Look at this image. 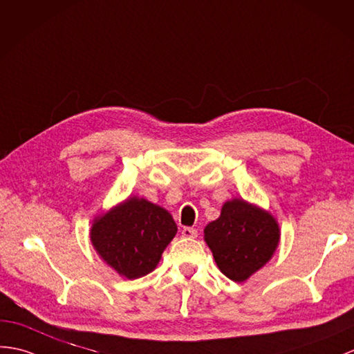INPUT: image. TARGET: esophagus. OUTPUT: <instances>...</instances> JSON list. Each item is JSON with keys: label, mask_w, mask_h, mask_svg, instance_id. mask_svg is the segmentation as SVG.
<instances>
[{"label": "esophagus", "mask_w": 354, "mask_h": 354, "mask_svg": "<svg viewBox=\"0 0 354 354\" xmlns=\"http://www.w3.org/2000/svg\"><path fill=\"white\" fill-rule=\"evenodd\" d=\"M180 234H183V236H185V238H196L197 236V231L194 227H184L183 231H180Z\"/></svg>", "instance_id": "obj_1"}]
</instances>
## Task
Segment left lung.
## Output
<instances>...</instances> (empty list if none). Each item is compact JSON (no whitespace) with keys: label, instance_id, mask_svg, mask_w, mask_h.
<instances>
[{"label":"left lung","instance_id":"8db88e82","mask_svg":"<svg viewBox=\"0 0 354 354\" xmlns=\"http://www.w3.org/2000/svg\"><path fill=\"white\" fill-rule=\"evenodd\" d=\"M205 241L221 273L244 282L266 266L279 243V226L268 212L241 199L229 201L205 227Z\"/></svg>","mask_w":354,"mask_h":354}]
</instances>
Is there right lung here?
Masks as SVG:
<instances>
[{
	"label": "right lung",
	"mask_w": 354,
	"mask_h": 354,
	"mask_svg": "<svg viewBox=\"0 0 354 354\" xmlns=\"http://www.w3.org/2000/svg\"><path fill=\"white\" fill-rule=\"evenodd\" d=\"M176 231L174 217L166 209L131 197L96 218L90 238L106 264L122 276L138 279L157 267Z\"/></svg>",
	"instance_id": "obj_1"
}]
</instances>
